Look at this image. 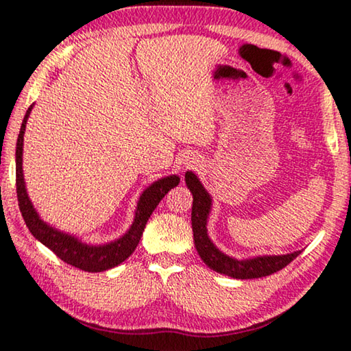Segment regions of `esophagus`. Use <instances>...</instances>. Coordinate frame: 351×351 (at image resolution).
Returning a JSON list of instances; mask_svg holds the SVG:
<instances>
[{"label": "esophagus", "mask_w": 351, "mask_h": 351, "mask_svg": "<svg viewBox=\"0 0 351 351\" xmlns=\"http://www.w3.org/2000/svg\"><path fill=\"white\" fill-rule=\"evenodd\" d=\"M186 167H197L198 165V159L195 158V156H192V158H187L186 162H184Z\"/></svg>", "instance_id": "obj_1"}]
</instances>
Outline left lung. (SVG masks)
I'll list each match as a JSON object with an SVG mask.
<instances>
[{
    "mask_svg": "<svg viewBox=\"0 0 351 351\" xmlns=\"http://www.w3.org/2000/svg\"><path fill=\"white\" fill-rule=\"evenodd\" d=\"M186 186L192 193V232L193 243L200 258L213 271L233 279H258L285 268L301 250L285 255H255L249 258H234L222 252L208 234V219L213 209V197L192 170L186 171Z\"/></svg>",
    "mask_w": 351,
    "mask_h": 351,
    "instance_id": "obj_1",
    "label": "left lung"
}]
</instances>
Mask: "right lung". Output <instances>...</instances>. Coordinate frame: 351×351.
Here are the masks:
<instances>
[{
  "label": "right lung",
  "instance_id": "1",
  "mask_svg": "<svg viewBox=\"0 0 351 351\" xmlns=\"http://www.w3.org/2000/svg\"><path fill=\"white\" fill-rule=\"evenodd\" d=\"M34 104L28 110L23 118L22 128L17 138V149H15V178H17V198L20 213H22L23 221L31 234L42 243L45 247H49L51 252L56 254L62 261L67 265L75 266L82 271L88 273H102V271L112 269L119 263H123L125 258H129L135 247L138 245L140 238H142L146 222L159 202L164 198L170 189L180 184V176L169 175L159 178L158 181L151 182L146 189L140 193L137 206H135L134 221L128 228V232L123 233L121 237L113 239L110 243L104 244H90L82 241L75 234L61 232V230L51 227L49 222L42 221L39 213L31 202L26 191L25 175H23V135L28 123L29 113L33 110Z\"/></svg>",
  "mask_w": 351,
  "mask_h": 351
}]
</instances>
